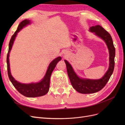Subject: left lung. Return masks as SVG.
Segmentation results:
<instances>
[{
	"label": "left lung",
	"instance_id": "obj_1",
	"mask_svg": "<svg viewBox=\"0 0 125 125\" xmlns=\"http://www.w3.org/2000/svg\"><path fill=\"white\" fill-rule=\"evenodd\" d=\"M89 31L94 33V34L100 37L106 44L109 54V64L107 71L102 78L94 80L80 78L75 73L69 62L66 60H64L72 86L77 92L82 94L94 93L101 90L108 81L114 71L115 66V48L109 33L99 25L90 27Z\"/></svg>",
	"mask_w": 125,
	"mask_h": 125
}]
</instances>
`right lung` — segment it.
I'll use <instances>...</instances> for the list:
<instances>
[{"label": "right lung", "mask_w": 125, "mask_h": 125, "mask_svg": "<svg viewBox=\"0 0 125 125\" xmlns=\"http://www.w3.org/2000/svg\"><path fill=\"white\" fill-rule=\"evenodd\" d=\"M31 21L27 19L22 21L19 25L17 31L14 32V34L11 37L9 44L8 52L7 56V63L8 77L14 88L18 90L19 92L26 97H34L43 96L48 93L49 89H50V78L52 72L54 70L57 63L62 59V58L61 57H58L52 60L49 65L44 78L39 82L26 84L22 83L15 80V79L11 75L10 72L9 58V54L18 33L25 26L31 24Z\"/></svg>", "instance_id": "right-lung-1"}]
</instances>
